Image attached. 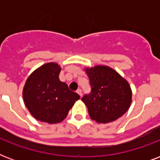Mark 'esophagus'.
<instances>
[{"label":"esophagus","mask_w":160,"mask_h":160,"mask_svg":"<svg viewBox=\"0 0 160 160\" xmlns=\"http://www.w3.org/2000/svg\"><path fill=\"white\" fill-rule=\"evenodd\" d=\"M76 92L80 95V96H82V90H80V89H78V90H76Z\"/></svg>","instance_id":"34e87169"}]
</instances>
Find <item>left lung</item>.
<instances>
[{
  "instance_id": "left-lung-1",
  "label": "left lung",
  "mask_w": 160,
  "mask_h": 160,
  "mask_svg": "<svg viewBox=\"0 0 160 160\" xmlns=\"http://www.w3.org/2000/svg\"><path fill=\"white\" fill-rule=\"evenodd\" d=\"M84 70L90 79L91 92L84 95L82 101L90 119L99 124H107L121 117L132 102L129 82L107 65L85 67Z\"/></svg>"
}]
</instances>
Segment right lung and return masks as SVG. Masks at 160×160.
I'll return each mask as SVG.
<instances>
[{
  "label": "right lung",
  "mask_w": 160,
  "mask_h": 160,
  "mask_svg": "<svg viewBox=\"0 0 160 160\" xmlns=\"http://www.w3.org/2000/svg\"><path fill=\"white\" fill-rule=\"evenodd\" d=\"M61 67L56 62L44 64L29 75L22 95L26 108L39 121L56 124L66 118L80 98L59 79Z\"/></svg>",
  "instance_id": "right-lung-1"
}]
</instances>
